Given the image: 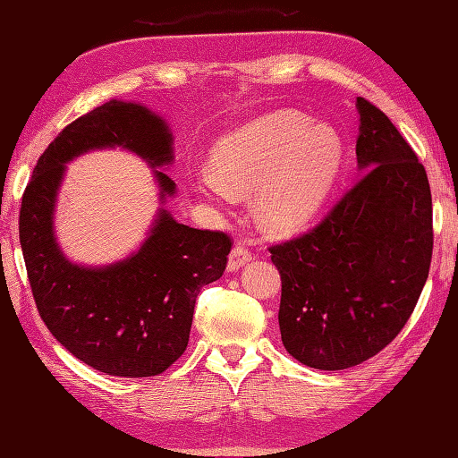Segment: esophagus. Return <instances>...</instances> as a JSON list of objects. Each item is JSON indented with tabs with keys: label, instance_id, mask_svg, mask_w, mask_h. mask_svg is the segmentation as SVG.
<instances>
[{
	"label": "esophagus",
	"instance_id": "obj_1",
	"mask_svg": "<svg viewBox=\"0 0 458 458\" xmlns=\"http://www.w3.org/2000/svg\"><path fill=\"white\" fill-rule=\"evenodd\" d=\"M250 259H252V252H250V248L238 244V246L232 248V252L228 256V270L236 272V270H240L242 266L248 264Z\"/></svg>",
	"mask_w": 458,
	"mask_h": 458
}]
</instances>
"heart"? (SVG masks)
<instances>
[{"instance_id":"1","label":"heart","mask_w":458,"mask_h":458,"mask_svg":"<svg viewBox=\"0 0 458 458\" xmlns=\"http://www.w3.org/2000/svg\"><path fill=\"white\" fill-rule=\"evenodd\" d=\"M194 188L204 199L230 204L258 188L256 212L266 226L290 230L311 218L335 184L342 140L306 114L277 111L224 137Z\"/></svg>"}]
</instances>
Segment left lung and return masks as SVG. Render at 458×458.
I'll use <instances>...</instances> for the list:
<instances>
[{"label":"left lung","mask_w":458,"mask_h":458,"mask_svg":"<svg viewBox=\"0 0 458 458\" xmlns=\"http://www.w3.org/2000/svg\"><path fill=\"white\" fill-rule=\"evenodd\" d=\"M355 106L360 181L316 226L270 246L284 347L324 371L371 360L399 335L433 258L425 166L387 114L363 97Z\"/></svg>","instance_id":"obj_1"}]
</instances>
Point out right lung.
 Returning a JSON list of instances; mask_svg holds the SVG:
<instances>
[{
    "label": "right lung",
    "mask_w": 458,
    "mask_h": 458,
    "mask_svg": "<svg viewBox=\"0 0 458 458\" xmlns=\"http://www.w3.org/2000/svg\"><path fill=\"white\" fill-rule=\"evenodd\" d=\"M124 147L152 166L173 160L160 116L137 103L109 101L69 123L45 148L21 196L20 242L35 306L57 342L93 369L116 377L160 375L184 353L202 285L228 264L226 232L199 230L160 210L137 254L105 267H81L53 238V206L65 163L81 152ZM160 191L174 182L158 173Z\"/></svg>",
    "instance_id": "right-lung-1"
}]
</instances>
